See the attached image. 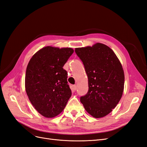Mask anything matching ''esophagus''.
Listing matches in <instances>:
<instances>
[{
	"instance_id": "esophagus-1",
	"label": "esophagus",
	"mask_w": 147,
	"mask_h": 147,
	"mask_svg": "<svg viewBox=\"0 0 147 147\" xmlns=\"http://www.w3.org/2000/svg\"><path fill=\"white\" fill-rule=\"evenodd\" d=\"M76 89H77V86H76V85H73V86H72V90L73 91H75V90H76Z\"/></svg>"
}]
</instances>
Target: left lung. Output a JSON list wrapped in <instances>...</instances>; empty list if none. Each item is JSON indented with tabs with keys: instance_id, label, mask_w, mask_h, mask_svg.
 <instances>
[{
	"instance_id": "left-lung-1",
	"label": "left lung",
	"mask_w": 147,
	"mask_h": 147,
	"mask_svg": "<svg viewBox=\"0 0 147 147\" xmlns=\"http://www.w3.org/2000/svg\"><path fill=\"white\" fill-rule=\"evenodd\" d=\"M75 51L88 78L89 90L80 101L91 116L104 117L115 109L123 95L124 74L121 64L112 49L102 43L77 48Z\"/></svg>"
}]
</instances>
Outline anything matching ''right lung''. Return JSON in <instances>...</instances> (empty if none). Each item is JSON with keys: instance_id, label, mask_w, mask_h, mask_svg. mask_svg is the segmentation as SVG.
<instances>
[{"instance_id": "1", "label": "right lung", "mask_w": 147, "mask_h": 147, "mask_svg": "<svg viewBox=\"0 0 147 147\" xmlns=\"http://www.w3.org/2000/svg\"><path fill=\"white\" fill-rule=\"evenodd\" d=\"M71 48L48 46L38 50L27 66L25 88L34 107L42 116L53 118L63 112L72 95L64 64Z\"/></svg>"}]
</instances>
